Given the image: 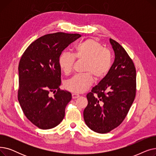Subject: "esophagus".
<instances>
[{
    "mask_svg": "<svg viewBox=\"0 0 156 156\" xmlns=\"http://www.w3.org/2000/svg\"><path fill=\"white\" fill-rule=\"evenodd\" d=\"M80 97V95H78V94H72V98L73 99H76V98H78Z\"/></svg>",
    "mask_w": 156,
    "mask_h": 156,
    "instance_id": "obj_1",
    "label": "esophagus"
}]
</instances>
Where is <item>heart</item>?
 Instances as JSON below:
<instances>
[{
	"mask_svg": "<svg viewBox=\"0 0 156 156\" xmlns=\"http://www.w3.org/2000/svg\"><path fill=\"white\" fill-rule=\"evenodd\" d=\"M75 59L85 61V73L74 76L66 81L65 87L74 93H83L92 85L94 77L97 80L104 78L112 66V54L109 48L95 38H88L78 44L74 54L62 52L59 57V66L65 75L72 71Z\"/></svg>",
	"mask_w": 156,
	"mask_h": 156,
	"instance_id": "heart-1",
	"label": "heart"
}]
</instances>
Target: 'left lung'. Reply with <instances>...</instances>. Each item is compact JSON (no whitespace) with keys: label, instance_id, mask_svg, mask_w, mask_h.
I'll list each match as a JSON object with an SVG mask.
<instances>
[{"label":"left lung","instance_id":"obj_1","mask_svg":"<svg viewBox=\"0 0 156 156\" xmlns=\"http://www.w3.org/2000/svg\"><path fill=\"white\" fill-rule=\"evenodd\" d=\"M115 54L112 68L87 95L83 111L87 125L94 132L107 133L124 121L136 95V69L132 59L119 43L110 38Z\"/></svg>","mask_w":156,"mask_h":156}]
</instances>
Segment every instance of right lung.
<instances>
[{
  "label": "right lung",
  "instance_id": "1",
  "mask_svg": "<svg viewBox=\"0 0 156 156\" xmlns=\"http://www.w3.org/2000/svg\"><path fill=\"white\" fill-rule=\"evenodd\" d=\"M80 37L78 34L63 32L45 35L32 42L21 57L18 101L27 119L40 129L54 128L64 118L71 94L59 88V57ZM52 92L53 97L50 94Z\"/></svg>",
  "mask_w": 156,
  "mask_h": 156
}]
</instances>
